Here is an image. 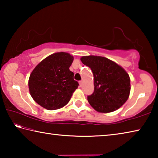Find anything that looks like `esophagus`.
<instances>
[{"mask_svg": "<svg viewBox=\"0 0 158 158\" xmlns=\"http://www.w3.org/2000/svg\"><path fill=\"white\" fill-rule=\"evenodd\" d=\"M83 84H84V83H83L82 81H79V86H80V87H82V86H83Z\"/></svg>", "mask_w": 158, "mask_h": 158, "instance_id": "1", "label": "esophagus"}]
</instances>
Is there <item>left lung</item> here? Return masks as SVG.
<instances>
[{
  "label": "left lung",
  "mask_w": 158,
  "mask_h": 158,
  "mask_svg": "<svg viewBox=\"0 0 158 158\" xmlns=\"http://www.w3.org/2000/svg\"><path fill=\"white\" fill-rule=\"evenodd\" d=\"M81 60L91 69L94 77V92L88 96L90 106L100 113H109L123 105L131 89L127 72L105 57L84 56Z\"/></svg>",
  "instance_id": "8db88e82"
}]
</instances>
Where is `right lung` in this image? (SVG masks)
I'll list each match as a JSON object with an SVG mask.
<instances>
[{
	"label": "right lung",
	"mask_w": 158,
	"mask_h": 158,
	"mask_svg": "<svg viewBox=\"0 0 158 158\" xmlns=\"http://www.w3.org/2000/svg\"><path fill=\"white\" fill-rule=\"evenodd\" d=\"M74 57L66 52H57L42 60L31 73L29 92L33 100L48 110L63 107L79 84L69 70Z\"/></svg>",
	"instance_id": "1"
}]
</instances>
